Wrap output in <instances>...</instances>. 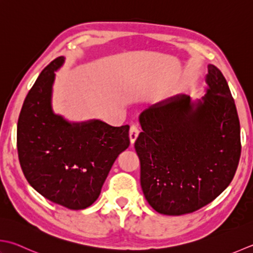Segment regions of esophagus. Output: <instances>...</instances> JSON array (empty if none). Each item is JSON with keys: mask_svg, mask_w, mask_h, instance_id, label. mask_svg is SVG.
<instances>
[{"mask_svg": "<svg viewBox=\"0 0 253 253\" xmlns=\"http://www.w3.org/2000/svg\"><path fill=\"white\" fill-rule=\"evenodd\" d=\"M138 135H139V129H138V127L136 125H132L129 129V140L130 143H133L136 141Z\"/></svg>", "mask_w": 253, "mask_h": 253, "instance_id": "esophagus-1", "label": "esophagus"}]
</instances>
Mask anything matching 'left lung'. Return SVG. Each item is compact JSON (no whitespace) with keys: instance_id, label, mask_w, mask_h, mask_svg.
<instances>
[{"instance_id":"1","label":"left lung","mask_w":253,"mask_h":253,"mask_svg":"<svg viewBox=\"0 0 253 253\" xmlns=\"http://www.w3.org/2000/svg\"><path fill=\"white\" fill-rule=\"evenodd\" d=\"M202 100L179 94L139 115L135 142L140 184L156 211L180 216L210 204L230 184L238 167L240 124L228 84L209 64Z\"/></svg>"}]
</instances>
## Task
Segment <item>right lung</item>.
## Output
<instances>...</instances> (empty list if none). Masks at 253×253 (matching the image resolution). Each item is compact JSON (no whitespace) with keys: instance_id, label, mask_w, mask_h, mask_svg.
Segmentation results:
<instances>
[{"instance_id":"add662e5","label":"right lung","mask_w":253,"mask_h":253,"mask_svg":"<svg viewBox=\"0 0 253 253\" xmlns=\"http://www.w3.org/2000/svg\"><path fill=\"white\" fill-rule=\"evenodd\" d=\"M64 59L49 63L25 98L17 151L25 177L39 194L78 211L100 196L113 163L129 146V127H113L100 120L71 123L53 113L54 71Z\"/></svg>"}]
</instances>
